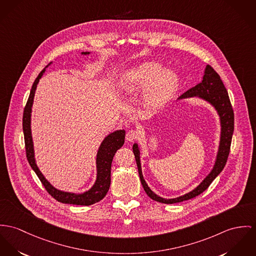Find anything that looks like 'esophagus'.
<instances>
[{
	"label": "esophagus",
	"mask_w": 256,
	"mask_h": 256,
	"mask_svg": "<svg viewBox=\"0 0 256 256\" xmlns=\"http://www.w3.org/2000/svg\"><path fill=\"white\" fill-rule=\"evenodd\" d=\"M138 138V132L134 130H128L126 134V139L128 141V142H132L134 140H136Z\"/></svg>",
	"instance_id": "34e87169"
}]
</instances>
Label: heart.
Here are the masks:
<instances>
[{
	"instance_id": "b5f03b06",
	"label": "heart",
	"mask_w": 256,
	"mask_h": 256,
	"mask_svg": "<svg viewBox=\"0 0 256 256\" xmlns=\"http://www.w3.org/2000/svg\"><path fill=\"white\" fill-rule=\"evenodd\" d=\"M179 80L172 70L154 61H145L118 75L117 88L124 94H134L141 88V103L150 111L164 106L176 92Z\"/></svg>"
}]
</instances>
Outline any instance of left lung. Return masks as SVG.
Returning <instances> with one entry per match:
<instances>
[{
    "instance_id": "1",
    "label": "left lung",
    "mask_w": 256,
    "mask_h": 256,
    "mask_svg": "<svg viewBox=\"0 0 256 256\" xmlns=\"http://www.w3.org/2000/svg\"><path fill=\"white\" fill-rule=\"evenodd\" d=\"M197 98L202 99L208 104H210L214 110L216 111L217 115L219 117L220 122V139L219 145L217 150L216 158L214 160V164L210 170V172L204 178V180L194 188L192 191L174 198H164L160 197L155 194L146 181L142 174L141 168V162H140V148L138 143H134L132 146V151L136 157V164H138V174L140 177L141 184L146 192V194L151 198L152 200L162 202V204H176L183 200H187L190 198L197 197L202 194L204 190L208 188L212 182L216 178L217 176L222 172L224 168L228 155L230 153V146L232 141V136L234 132V112L233 108L229 99V96L227 90L225 88L223 82L220 79V76L210 66L206 65L202 80L198 82L194 88L188 90L178 98Z\"/></svg>"
}]
</instances>
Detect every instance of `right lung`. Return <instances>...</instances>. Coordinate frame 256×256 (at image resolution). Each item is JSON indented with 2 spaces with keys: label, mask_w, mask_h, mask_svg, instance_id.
<instances>
[{
  "label": "right lung",
  "mask_w": 256,
  "mask_h": 256,
  "mask_svg": "<svg viewBox=\"0 0 256 256\" xmlns=\"http://www.w3.org/2000/svg\"><path fill=\"white\" fill-rule=\"evenodd\" d=\"M90 52H82V56L90 54ZM52 62L46 65L48 68ZM46 68L40 71L38 77L35 80L28 101L24 108L23 113V134H24V141H25V148H26V156L31 166L32 170L36 172L39 177L40 182L44 186L46 190L48 192L52 197L54 198L62 204H78V206H90L102 200L106 196L110 183H111V164L115 153L120 149L124 143V130H118L113 132H110L107 136L102 140L98 151L96 158V179L94 184L88 190L82 193H72V192H65L56 189L52 186L40 170L36 164L35 158V151H34V143L32 138V130H31V114H32V107L34 102V96L36 92L37 86L39 80L46 72Z\"/></svg>",
  "instance_id": "right-lung-1"
}]
</instances>
